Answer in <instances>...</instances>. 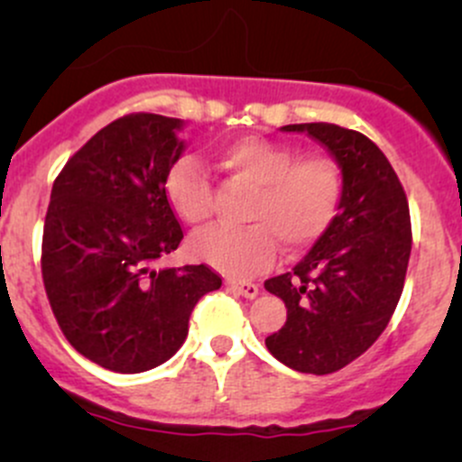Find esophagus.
Segmentation results:
<instances>
[{
  "label": "esophagus",
  "instance_id": "esophagus-1",
  "mask_svg": "<svg viewBox=\"0 0 462 462\" xmlns=\"http://www.w3.org/2000/svg\"><path fill=\"white\" fill-rule=\"evenodd\" d=\"M227 288H232L235 292H239L241 297H245V300H254V297L259 295V286L257 283H250V282H227L226 283Z\"/></svg>",
  "mask_w": 462,
  "mask_h": 462
}]
</instances>
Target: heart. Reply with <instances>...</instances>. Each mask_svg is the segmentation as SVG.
Returning a JSON list of instances; mask_svg holds the SVG:
<instances>
[{
  "mask_svg": "<svg viewBox=\"0 0 462 462\" xmlns=\"http://www.w3.org/2000/svg\"><path fill=\"white\" fill-rule=\"evenodd\" d=\"M218 161L236 180L254 188L245 209L253 223L212 226L189 241V253L218 273L250 277L273 261L277 239L288 253H297L313 245L337 217L344 180L333 158H300L288 144L245 136L223 144ZM165 197L189 226L209 217L214 189L199 158L180 156L171 162Z\"/></svg>",
  "mask_w": 462,
  "mask_h": 462,
  "instance_id": "1",
  "label": "heart"
}]
</instances>
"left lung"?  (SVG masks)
I'll return each mask as SVG.
<instances>
[{
    "instance_id": "left-lung-1",
    "label": "left lung",
    "mask_w": 462,
    "mask_h": 462,
    "mask_svg": "<svg viewBox=\"0 0 462 462\" xmlns=\"http://www.w3.org/2000/svg\"><path fill=\"white\" fill-rule=\"evenodd\" d=\"M309 134L342 170L339 212L304 259L263 283L286 304L265 337L282 365L326 375L360 357L389 324L411 254V218L398 174L374 141L330 123L286 125Z\"/></svg>"
}]
</instances>
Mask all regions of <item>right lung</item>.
Here are the masks:
<instances>
[{
	"mask_svg": "<svg viewBox=\"0 0 462 462\" xmlns=\"http://www.w3.org/2000/svg\"><path fill=\"white\" fill-rule=\"evenodd\" d=\"M183 120L132 114L78 149L51 189L42 279L64 337L96 365L143 374L188 337L189 315L221 288L208 265L153 268L183 239L165 197Z\"/></svg>",
	"mask_w": 462,
	"mask_h": 462,
	"instance_id": "add662e5",
	"label": "right lung"
}]
</instances>
